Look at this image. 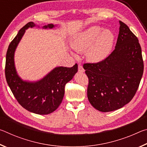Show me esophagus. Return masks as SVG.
<instances>
[{
    "label": "esophagus",
    "instance_id": "1",
    "mask_svg": "<svg viewBox=\"0 0 147 147\" xmlns=\"http://www.w3.org/2000/svg\"><path fill=\"white\" fill-rule=\"evenodd\" d=\"M78 72L79 73H84L85 72V70L81 65H78Z\"/></svg>",
    "mask_w": 147,
    "mask_h": 147
}]
</instances>
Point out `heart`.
Here are the masks:
<instances>
[{"label": "heart", "instance_id": "1", "mask_svg": "<svg viewBox=\"0 0 147 147\" xmlns=\"http://www.w3.org/2000/svg\"><path fill=\"white\" fill-rule=\"evenodd\" d=\"M115 41V36L109 29L91 26L74 35L71 41L73 49L85 52L86 59L92 63H99L109 56Z\"/></svg>", "mask_w": 147, "mask_h": 147}]
</instances>
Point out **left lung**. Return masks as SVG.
Instances as JSON below:
<instances>
[{"label":"left lung","instance_id":"left-lung-1","mask_svg":"<svg viewBox=\"0 0 147 147\" xmlns=\"http://www.w3.org/2000/svg\"><path fill=\"white\" fill-rule=\"evenodd\" d=\"M115 50L97 63H86L89 78L88 98L94 108L109 112L123 108L135 95L143 73V61L138 39L119 21Z\"/></svg>","mask_w":147,"mask_h":147}]
</instances>
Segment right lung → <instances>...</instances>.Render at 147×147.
I'll return each mask as SVG.
<instances>
[{
	"label": "right lung",
	"mask_w": 147,
	"mask_h": 147,
	"mask_svg": "<svg viewBox=\"0 0 147 147\" xmlns=\"http://www.w3.org/2000/svg\"><path fill=\"white\" fill-rule=\"evenodd\" d=\"M56 24H49L43 29H53ZM38 27L30 22L19 31L8 47L6 57L5 75L7 83L18 102L26 110L39 115L53 113L61 103L65 86L78 72V65L73 67H56L43 78L36 81L24 80L17 73L15 65V53L27 29Z\"/></svg>",
	"instance_id": "right-lung-1"
}]
</instances>
